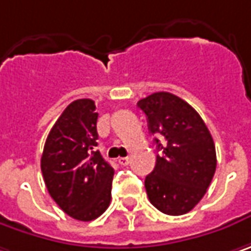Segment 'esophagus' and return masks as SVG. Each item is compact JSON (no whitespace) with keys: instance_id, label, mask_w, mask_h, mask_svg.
Segmentation results:
<instances>
[{"instance_id":"34e87169","label":"esophagus","mask_w":251,"mask_h":251,"mask_svg":"<svg viewBox=\"0 0 251 251\" xmlns=\"http://www.w3.org/2000/svg\"><path fill=\"white\" fill-rule=\"evenodd\" d=\"M118 162H119V165H121V166H127V165H129V162H130V159H129V157H119V159H118Z\"/></svg>"}]
</instances>
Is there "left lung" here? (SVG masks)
<instances>
[{
    "instance_id": "obj_1",
    "label": "left lung",
    "mask_w": 251,
    "mask_h": 251,
    "mask_svg": "<svg viewBox=\"0 0 251 251\" xmlns=\"http://www.w3.org/2000/svg\"><path fill=\"white\" fill-rule=\"evenodd\" d=\"M138 106L160 151L155 169L145 179L148 198L162 213H187L213 179L217 163L213 138L199 113L173 94L156 92L140 99Z\"/></svg>"
}]
</instances>
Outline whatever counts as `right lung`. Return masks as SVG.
<instances>
[{
    "label": "right lung",
    "instance_id": "add662e5",
    "mask_svg": "<svg viewBox=\"0 0 251 251\" xmlns=\"http://www.w3.org/2000/svg\"><path fill=\"white\" fill-rule=\"evenodd\" d=\"M98 112L92 99H76L47 138L41 170L48 193L71 217L91 222L111 203L113 168L98 146Z\"/></svg>",
    "mask_w": 251,
    "mask_h": 251
}]
</instances>
